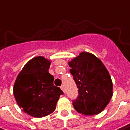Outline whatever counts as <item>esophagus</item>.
Masks as SVG:
<instances>
[{
  "instance_id": "esophagus-1",
  "label": "esophagus",
  "mask_w": 130,
  "mask_h": 130,
  "mask_svg": "<svg viewBox=\"0 0 130 130\" xmlns=\"http://www.w3.org/2000/svg\"><path fill=\"white\" fill-rule=\"evenodd\" d=\"M60 89L62 90H63V92H64V87H63V85H62V86H61V87H60Z\"/></svg>"
}]
</instances>
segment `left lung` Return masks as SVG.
I'll use <instances>...</instances> for the list:
<instances>
[{
  "mask_svg": "<svg viewBox=\"0 0 130 130\" xmlns=\"http://www.w3.org/2000/svg\"><path fill=\"white\" fill-rule=\"evenodd\" d=\"M68 64L78 88L74 108L87 116L102 112L113 95V83L103 63L94 55L82 52Z\"/></svg>",
  "mask_w": 130,
  "mask_h": 130,
  "instance_id": "obj_1",
  "label": "left lung"
}]
</instances>
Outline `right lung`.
Masks as SVG:
<instances>
[{"label":"right lung","mask_w":130,"mask_h":130,"mask_svg":"<svg viewBox=\"0 0 130 130\" xmlns=\"http://www.w3.org/2000/svg\"><path fill=\"white\" fill-rule=\"evenodd\" d=\"M51 60L37 56L30 60L19 73L13 95L23 111L34 118L52 114L63 91L54 85V76L48 73Z\"/></svg>","instance_id":"obj_1"}]
</instances>
